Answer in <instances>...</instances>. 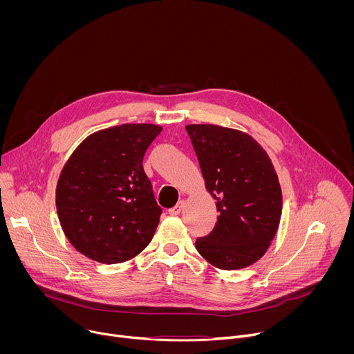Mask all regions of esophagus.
I'll list each match as a JSON object with an SVG mask.
<instances>
[{"label":"esophagus","instance_id":"34e87169","mask_svg":"<svg viewBox=\"0 0 354 354\" xmlns=\"http://www.w3.org/2000/svg\"><path fill=\"white\" fill-rule=\"evenodd\" d=\"M183 206H185V201H183V200H180V201H178V205H176L175 207H172V209H169V210H168V213H169L171 216H178V214L182 212Z\"/></svg>","mask_w":354,"mask_h":354}]
</instances>
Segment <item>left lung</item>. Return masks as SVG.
<instances>
[{
  "instance_id": "1",
  "label": "left lung",
  "mask_w": 354,
  "mask_h": 354,
  "mask_svg": "<svg viewBox=\"0 0 354 354\" xmlns=\"http://www.w3.org/2000/svg\"><path fill=\"white\" fill-rule=\"evenodd\" d=\"M186 131L220 213L213 231L196 239V249L223 270L255 263L270 246L281 216V189L269 156L239 130L189 124Z\"/></svg>"
}]
</instances>
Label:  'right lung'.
Listing matches in <instances>:
<instances>
[{
    "instance_id": "1",
    "label": "right lung",
    "mask_w": 354,
    "mask_h": 354,
    "mask_svg": "<svg viewBox=\"0 0 354 354\" xmlns=\"http://www.w3.org/2000/svg\"><path fill=\"white\" fill-rule=\"evenodd\" d=\"M156 124H122L86 137L64 165L56 206L71 245L86 258L122 263L151 242L162 209L142 168Z\"/></svg>"
}]
</instances>
